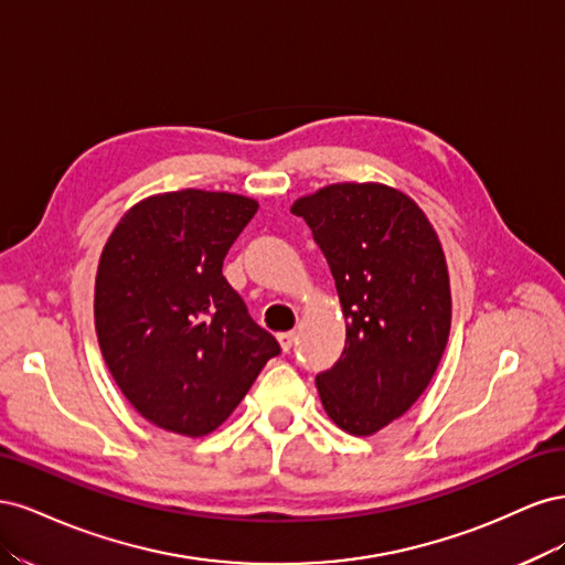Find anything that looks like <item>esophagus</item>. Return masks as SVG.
I'll list each match as a JSON object with an SVG mask.
<instances>
[{
	"mask_svg": "<svg viewBox=\"0 0 565 565\" xmlns=\"http://www.w3.org/2000/svg\"><path fill=\"white\" fill-rule=\"evenodd\" d=\"M295 339H297V334L295 332H280L278 334V341H280V349L287 353L289 349L295 347Z\"/></svg>",
	"mask_w": 565,
	"mask_h": 565,
	"instance_id": "34e87169",
	"label": "esophagus"
}]
</instances>
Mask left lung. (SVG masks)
Returning a JSON list of instances; mask_svg holds the SVG:
<instances>
[{
    "label": "left lung",
    "mask_w": 565,
    "mask_h": 565,
    "mask_svg": "<svg viewBox=\"0 0 565 565\" xmlns=\"http://www.w3.org/2000/svg\"><path fill=\"white\" fill-rule=\"evenodd\" d=\"M328 259L347 347L320 372L324 413L353 436L405 415L429 386L450 334V280L438 235L405 193L382 183H334L299 198Z\"/></svg>",
    "instance_id": "obj_1"
}]
</instances>
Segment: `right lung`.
Masks as SVG:
<instances>
[{"label": "right lung", "mask_w": 565, "mask_h": 565, "mask_svg": "<svg viewBox=\"0 0 565 565\" xmlns=\"http://www.w3.org/2000/svg\"><path fill=\"white\" fill-rule=\"evenodd\" d=\"M256 210L252 198L195 188L152 195L119 218L100 254V353L125 398L164 431H214L280 353L221 273Z\"/></svg>", "instance_id": "obj_1"}]
</instances>
